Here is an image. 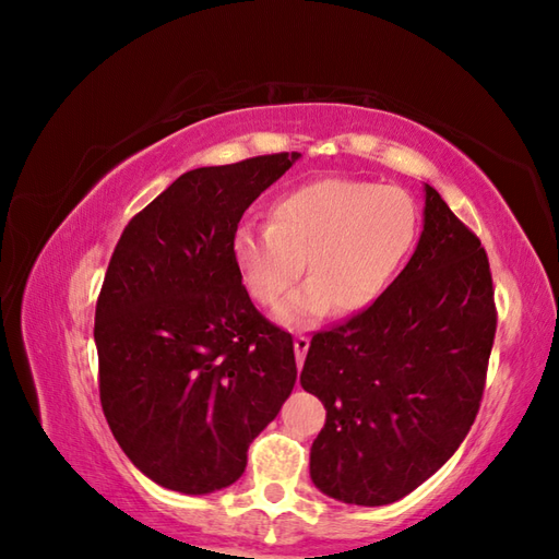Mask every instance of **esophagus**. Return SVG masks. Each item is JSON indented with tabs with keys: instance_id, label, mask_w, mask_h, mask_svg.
Instances as JSON below:
<instances>
[{
	"instance_id": "obj_1",
	"label": "esophagus",
	"mask_w": 559,
	"mask_h": 559,
	"mask_svg": "<svg viewBox=\"0 0 559 559\" xmlns=\"http://www.w3.org/2000/svg\"><path fill=\"white\" fill-rule=\"evenodd\" d=\"M308 347H310V337H308V335H302V333H298V335L294 337V349H296V364H298V368L302 366V361H306Z\"/></svg>"
}]
</instances>
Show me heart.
Segmentation results:
<instances>
[{
	"instance_id": "obj_1",
	"label": "heart",
	"mask_w": 559,
	"mask_h": 559,
	"mask_svg": "<svg viewBox=\"0 0 559 559\" xmlns=\"http://www.w3.org/2000/svg\"><path fill=\"white\" fill-rule=\"evenodd\" d=\"M419 230L415 200L396 186L317 179L282 193L270 224L233 233V263L251 300L273 308L302 270L308 284L277 317L302 324L326 308L352 314L376 302L408 259Z\"/></svg>"
}]
</instances>
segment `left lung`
Masks as SVG:
<instances>
[{"instance_id":"8db88e82","label":"left lung","mask_w":559,"mask_h":559,"mask_svg":"<svg viewBox=\"0 0 559 559\" xmlns=\"http://www.w3.org/2000/svg\"><path fill=\"white\" fill-rule=\"evenodd\" d=\"M425 191L408 265L376 302L317 331L300 370L326 408L312 483L345 503L411 495L460 448L483 401L497 333L489 261L478 235Z\"/></svg>"}]
</instances>
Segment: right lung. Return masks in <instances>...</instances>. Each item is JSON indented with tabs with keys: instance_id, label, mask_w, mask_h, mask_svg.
Listing matches in <instances>:
<instances>
[{
	"instance_id": "1",
	"label": "right lung",
	"mask_w": 559,
	"mask_h": 559,
	"mask_svg": "<svg viewBox=\"0 0 559 559\" xmlns=\"http://www.w3.org/2000/svg\"><path fill=\"white\" fill-rule=\"evenodd\" d=\"M298 156L181 175L111 253L95 308L99 403L128 460L175 492L238 480L296 384L294 337L253 308L230 242Z\"/></svg>"
}]
</instances>
